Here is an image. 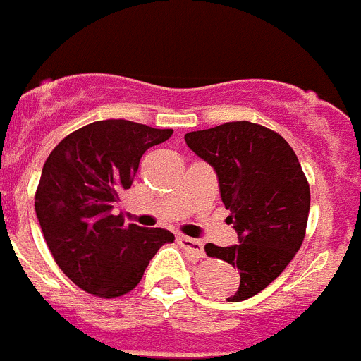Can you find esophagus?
<instances>
[{"mask_svg": "<svg viewBox=\"0 0 361 361\" xmlns=\"http://www.w3.org/2000/svg\"><path fill=\"white\" fill-rule=\"evenodd\" d=\"M178 244L183 245L184 250L190 251V253L195 255L197 258H200L204 255V245L202 242L197 240V238H190V237H178Z\"/></svg>", "mask_w": 361, "mask_h": 361, "instance_id": "obj_1", "label": "esophagus"}]
</instances>
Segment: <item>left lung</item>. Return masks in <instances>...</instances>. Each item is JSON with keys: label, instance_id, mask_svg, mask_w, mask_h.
Returning <instances> with one entry per match:
<instances>
[{"label": "left lung", "instance_id": "1", "mask_svg": "<svg viewBox=\"0 0 361 361\" xmlns=\"http://www.w3.org/2000/svg\"><path fill=\"white\" fill-rule=\"evenodd\" d=\"M186 145L215 168L220 197L238 244L204 251L237 267L240 286L229 302L266 289L304 242L311 191L296 153L280 133L250 121L224 123L184 135Z\"/></svg>", "mask_w": 361, "mask_h": 361}]
</instances>
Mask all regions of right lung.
Wrapping results in <instances>:
<instances>
[{
  "instance_id": "1",
  "label": "right lung",
  "mask_w": 361,
  "mask_h": 361,
  "mask_svg": "<svg viewBox=\"0 0 361 361\" xmlns=\"http://www.w3.org/2000/svg\"><path fill=\"white\" fill-rule=\"evenodd\" d=\"M171 133L126 119L95 121L66 135L44 161L37 220L56 264L82 291L99 298L126 295L159 247L175 240L166 229L124 224L123 215H111L142 153Z\"/></svg>"
}]
</instances>
